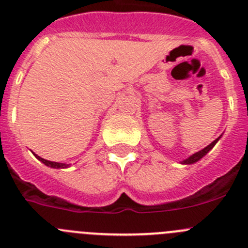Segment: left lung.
<instances>
[{"mask_svg":"<svg viewBox=\"0 0 248 248\" xmlns=\"http://www.w3.org/2000/svg\"><path fill=\"white\" fill-rule=\"evenodd\" d=\"M219 138H220V137H219ZM219 138H217V139H216V140H213L212 143L210 144V145H207V146H206L205 149H202V150H200V151H199V153H195V154H193V155H191L190 157L185 158V160L183 161L182 163H184V165H191V163H195V162H198V161L200 160V158H202L203 156H205L206 154H207L208 151H210L211 149H212L213 146L216 145V143H217V141L219 140Z\"/></svg>","mask_w":248,"mask_h":248,"instance_id":"left-lung-1","label":"left lung"}]
</instances>
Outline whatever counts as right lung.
<instances>
[{
	"mask_svg": "<svg viewBox=\"0 0 248 248\" xmlns=\"http://www.w3.org/2000/svg\"><path fill=\"white\" fill-rule=\"evenodd\" d=\"M33 155H35L36 158H38V160H40L41 162L45 163L46 166H48V167H52V168H66V167H69V165H66V163L53 162V161H48V160H45V158L40 157V156L36 155V154H33Z\"/></svg>",
	"mask_w": 248,
	"mask_h": 248,
	"instance_id": "obj_1",
	"label": "right lung"
}]
</instances>
